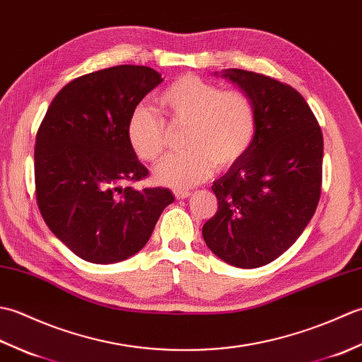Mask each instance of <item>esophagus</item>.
Segmentation results:
<instances>
[{"mask_svg":"<svg viewBox=\"0 0 362 362\" xmlns=\"http://www.w3.org/2000/svg\"><path fill=\"white\" fill-rule=\"evenodd\" d=\"M174 196H175V199H187V197H189L191 196V193L189 191H183V189H175L174 191Z\"/></svg>","mask_w":362,"mask_h":362,"instance_id":"1","label":"esophagus"}]
</instances>
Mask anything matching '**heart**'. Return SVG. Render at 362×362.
<instances>
[{"mask_svg":"<svg viewBox=\"0 0 362 362\" xmlns=\"http://www.w3.org/2000/svg\"><path fill=\"white\" fill-rule=\"evenodd\" d=\"M158 103L174 122L187 124L183 144L188 148L168 156L153 169V179L163 187L197 185L214 165L224 169L241 160L255 138L257 117L250 99L199 76H180L161 91ZM126 135L138 157L153 161L166 144L165 119L151 107L138 105L130 112Z\"/></svg>","mask_w":362,"mask_h":362,"instance_id":"1","label":"heart"}]
</instances>
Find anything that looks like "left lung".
Returning a JSON list of instances; mask_svg holds the SVG:
<instances>
[{
	"label": "left lung",
	"mask_w": 362,
	"mask_h": 362,
	"mask_svg": "<svg viewBox=\"0 0 362 362\" xmlns=\"http://www.w3.org/2000/svg\"><path fill=\"white\" fill-rule=\"evenodd\" d=\"M221 76L250 99L257 130L245 156L213 182L219 206L202 235L226 263L261 267L286 252L314 216L324 136L303 96L286 83L238 68Z\"/></svg>",
	"instance_id": "obj_1"
}]
</instances>
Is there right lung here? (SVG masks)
<instances>
[{
  "mask_svg": "<svg viewBox=\"0 0 362 362\" xmlns=\"http://www.w3.org/2000/svg\"><path fill=\"white\" fill-rule=\"evenodd\" d=\"M149 66L118 65L71 81L52 99L35 138L38 210L51 232L95 264L140 252L174 196L122 187L148 175L130 148L127 119L156 88Z\"/></svg>",
  "mask_w": 362,
  "mask_h": 362,
  "instance_id": "1",
  "label": "right lung"
}]
</instances>
